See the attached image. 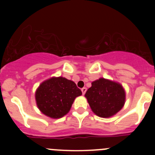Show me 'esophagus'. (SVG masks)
<instances>
[{
    "mask_svg": "<svg viewBox=\"0 0 155 155\" xmlns=\"http://www.w3.org/2000/svg\"><path fill=\"white\" fill-rule=\"evenodd\" d=\"M81 91H82V94H85V92H86V91H87V88L86 87H82V88L81 89Z\"/></svg>",
    "mask_w": 155,
    "mask_h": 155,
    "instance_id": "esophagus-1",
    "label": "esophagus"
}]
</instances>
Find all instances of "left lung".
Instances as JSON below:
<instances>
[{
  "label": "left lung",
  "instance_id": "1",
  "mask_svg": "<svg viewBox=\"0 0 155 155\" xmlns=\"http://www.w3.org/2000/svg\"><path fill=\"white\" fill-rule=\"evenodd\" d=\"M91 109L97 115L109 118L122 109L125 92L120 84L101 78L91 83L85 94Z\"/></svg>",
  "mask_w": 155,
  "mask_h": 155
}]
</instances>
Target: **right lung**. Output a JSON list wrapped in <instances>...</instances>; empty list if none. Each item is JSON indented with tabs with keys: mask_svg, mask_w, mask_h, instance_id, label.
Returning a JSON list of instances; mask_svg holds the SVG:
<instances>
[{
	"mask_svg": "<svg viewBox=\"0 0 155 155\" xmlns=\"http://www.w3.org/2000/svg\"><path fill=\"white\" fill-rule=\"evenodd\" d=\"M82 94L73 81L53 77L43 82L36 91L37 107L44 115L52 118H61L70 111L75 98Z\"/></svg>",
	"mask_w": 155,
	"mask_h": 155,
	"instance_id": "right-lung-1",
	"label": "right lung"
}]
</instances>
